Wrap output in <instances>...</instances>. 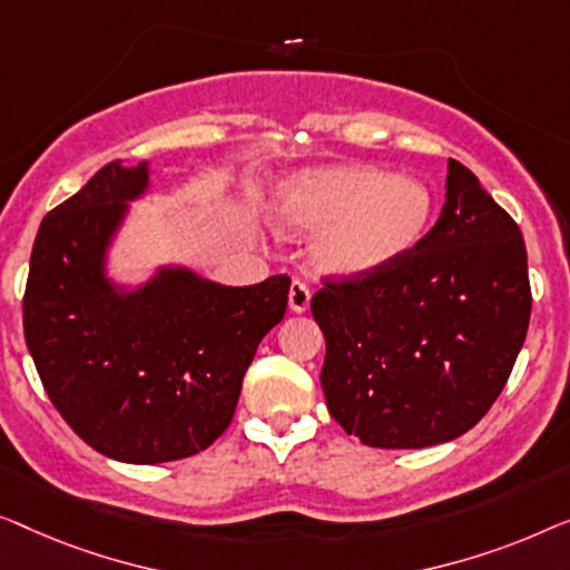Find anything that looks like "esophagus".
I'll return each instance as SVG.
<instances>
[{"label": "esophagus", "mask_w": 570, "mask_h": 570, "mask_svg": "<svg viewBox=\"0 0 570 570\" xmlns=\"http://www.w3.org/2000/svg\"><path fill=\"white\" fill-rule=\"evenodd\" d=\"M288 309L296 312V315H302V312L309 309V288L302 282H294L288 286Z\"/></svg>", "instance_id": "obj_1"}]
</instances>
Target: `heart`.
Wrapping results in <instances>:
<instances>
[{"label":"heart","instance_id":"obj_1","mask_svg":"<svg viewBox=\"0 0 570 570\" xmlns=\"http://www.w3.org/2000/svg\"><path fill=\"white\" fill-rule=\"evenodd\" d=\"M276 235H320L312 266L335 278H364L395 266L426 237L434 194L419 178L366 165L312 167L284 178L266 206Z\"/></svg>","mask_w":570,"mask_h":570}]
</instances>
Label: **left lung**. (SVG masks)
Returning <instances> with one entry per match:
<instances>
[{
	"instance_id": "1",
	"label": "left lung",
	"mask_w": 570,
	"mask_h": 570,
	"mask_svg": "<svg viewBox=\"0 0 570 570\" xmlns=\"http://www.w3.org/2000/svg\"><path fill=\"white\" fill-rule=\"evenodd\" d=\"M529 312L522 229L449 159L446 202L429 235L395 266L325 278L312 296L327 411L376 449L452 442L501 395Z\"/></svg>"
}]
</instances>
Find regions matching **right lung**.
<instances>
[{
  "mask_svg": "<svg viewBox=\"0 0 570 570\" xmlns=\"http://www.w3.org/2000/svg\"><path fill=\"white\" fill-rule=\"evenodd\" d=\"M147 188L149 163L114 159L48 212L22 296L26 343L53 407L85 444L131 464L183 460L224 434L292 286L284 274L224 286L183 266L116 286L110 239Z\"/></svg>",
  "mask_w": 570,
  "mask_h": 570,
  "instance_id": "add662e5",
  "label": "right lung"
}]
</instances>
